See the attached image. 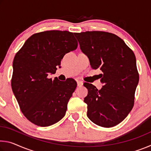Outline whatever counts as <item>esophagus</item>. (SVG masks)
I'll use <instances>...</instances> for the list:
<instances>
[{"mask_svg":"<svg viewBox=\"0 0 151 151\" xmlns=\"http://www.w3.org/2000/svg\"><path fill=\"white\" fill-rule=\"evenodd\" d=\"M83 85V82L81 81H77V86H81Z\"/></svg>","mask_w":151,"mask_h":151,"instance_id":"obj_1","label":"esophagus"}]
</instances>
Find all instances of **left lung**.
<instances>
[{
  "mask_svg": "<svg viewBox=\"0 0 151 151\" xmlns=\"http://www.w3.org/2000/svg\"><path fill=\"white\" fill-rule=\"evenodd\" d=\"M93 69L100 68L101 90L85 83L87 116L99 126L112 127L126 118L134 105L139 76L134 52L124 40L103 31L74 33Z\"/></svg>",
  "mask_w": 151,
  "mask_h": 151,
  "instance_id": "left-lung-1",
  "label": "left lung"
}]
</instances>
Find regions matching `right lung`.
Masks as SVG:
<instances>
[{"mask_svg":"<svg viewBox=\"0 0 151 151\" xmlns=\"http://www.w3.org/2000/svg\"><path fill=\"white\" fill-rule=\"evenodd\" d=\"M77 46L73 32L48 30L32 35L15 55L12 92L22 113L35 124L48 127L65 116L76 81L47 76L56 73L66 53Z\"/></svg>","mask_w":151,"mask_h":151,"instance_id":"add662e5","label":"right lung"}]
</instances>
